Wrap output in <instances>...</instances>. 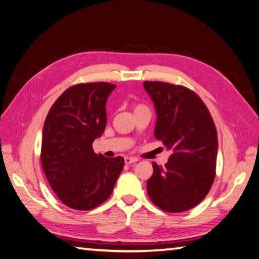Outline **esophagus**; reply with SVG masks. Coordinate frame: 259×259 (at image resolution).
I'll use <instances>...</instances> for the list:
<instances>
[{"label": "esophagus", "instance_id": "esophagus-1", "mask_svg": "<svg viewBox=\"0 0 259 259\" xmlns=\"http://www.w3.org/2000/svg\"><path fill=\"white\" fill-rule=\"evenodd\" d=\"M137 161H138V159H136V158H130V157L124 158L125 164H132V163H136Z\"/></svg>", "mask_w": 259, "mask_h": 259}]
</instances>
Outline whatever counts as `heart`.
<instances>
[{"mask_svg": "<svg viewBox=\"0 0 259 259\" xmlns=\"http://www.w3.org/2000/svg\"><path fill=\"white\" fill-rule=\"evenodd\" d=\"M141 108H147V107H144L143 105H137V106H136V109H135V110H138V109H141Z\"/></svg>", "mask_w": 259, "mask_h": 259, "instance_id": "b5f03b06", "label": "heart"}]
</instances>
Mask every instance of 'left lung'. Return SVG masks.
Returning <instances> with one entry per match:
<instances>
[{
    "mask_svg": "<svg viewBox=\"0 0 259 259\" xmlns=\"http://www.w3.org/2000/svg\"><path fill=\"white\" fill-rule=\"evenodd\" d=\"M155 111L154 137L171 150L164 167L152 163L150 200L169 213L193 208L207 195L215 178L218 132L207 107L184 86L144 81Z\"/></svg>",
    "mask_w": 259,
    "mask_h": 259,
    "instance_id": "8db88e82",
    "label": "left lung"
}]
</instances>
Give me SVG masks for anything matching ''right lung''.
Listing matches in <instances>:
<instances>
[{"label":"right lung","instance_id":"add662e5","mask_svg":"<svg viewBox=\"0 0 259 259\" xmlns=\"http://www.w3.org/2000/svg\"><path fill=\"white\" fill-rule=\"evenodd\" d=\"M115 88L102 81L71 86L45 119L41 166L53 191L70 208L89 211L107 201L123 169L122 157L108 159L93 149L106 128V102Z\"/></svg>","mask_w":259,"mask_h":259}]
</instances>
